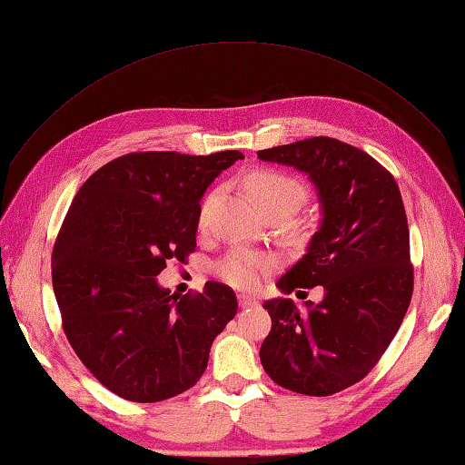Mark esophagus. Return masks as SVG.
<instances>
[{"label": "esophagus", "instance_id": "esophagus-1", "mask_svg": "<svg viewBox=\"0 0 465 465\" xmlns=\"http://www.w3.org/2000/svg\"><path fill=\"white\" fill-rule=\"evenodd\" d=\"M238 302H240L242 308H258V302L250 295H238Z\"/></svg>", "mask_w": 465, "mask_h": 465}]
</instances>
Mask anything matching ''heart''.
Masks as SVG:
<instances>
[{
  "label": "heart",
  "mask_w": 465,
  "mask_h": 465,
  "mask_svg": "<svg viewBox=\"0 0 465 465\" xmlns=\"http://www.w3.org/2000/svg\"><path fill=\"white\" fill-rule=\"evenodd\" d=\"M248 193L254 199L256 207L269 211L272 207H291L297 209L302 204L305 191L303 186L282 172L274 170H258L250 174L246 180ZM209 213V201L201 209V223H204ZM272 269V261L269 256L254 254L246 250H233L227 254L222 262L217 264V274L225 282L240 289H252L262 281L266 272Z\"/></svg>",
  "instance_id": "heart-1"
}]
</instances>
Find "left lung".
<instances>
[{
  "mask_svg": "<svg viewBox=\"0 0 465 465\" xmlns=\"http://www.w3.org/2000/svg\"><path fill=\"white\" fill-rule=\"evenodd\" d=\"M293 166L318 191L320 227L302 261L279 279L293 289L320 285V303L264 302L272 328L261 363L274 383L305 396H332L371 371L396 336L412 299L411 233L396 180L371 155L330 137L258 152Z\"/></svg>",
  "mask_w": 465,
  "mask_h": 465,
  "instance_id": "left-lung-1",
  "label": "left lung"
}]
</instances>
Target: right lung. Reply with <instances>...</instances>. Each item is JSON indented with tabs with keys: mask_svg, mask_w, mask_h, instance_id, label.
I'll return each mask as SVG.
<instances>
[{
	"mask_svg": "<svg viewBox=\"0 0 465 465\" xmlns=\"http://www.w3.org/2000/svg\"><path fill=\"white\" fill-rule=\"evenodd\" d=\"M240 152H139L77 191L53 248L63 330L96 380L131 402H162L201 380L238 299L223 282L172 295L157 274L196 248L201 199Z\"/></svg>",
	"mask_w": 465,
	"mask_h": 465,
	"instance_id": "obj_1",
	"label": "right lung"
}]
</instances>
